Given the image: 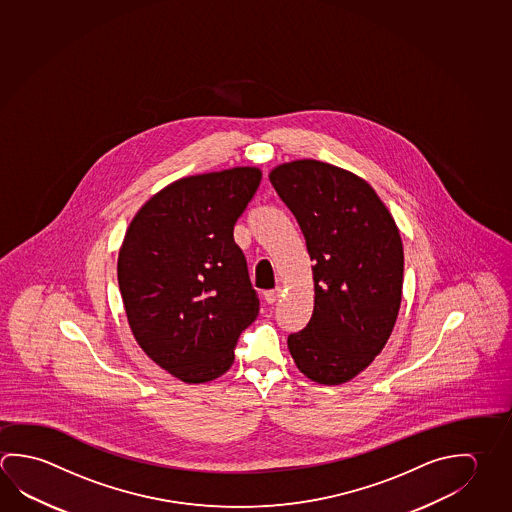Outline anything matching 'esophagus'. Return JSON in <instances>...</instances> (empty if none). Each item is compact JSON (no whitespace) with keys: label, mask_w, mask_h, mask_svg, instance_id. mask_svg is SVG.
<instances>
[{"label":"esophagus","mask_w":512,"mask_h":512,"mask_svg":"<svg viewBox=\"0 0 512 512\" xmlns=\"http://www.w3.org/2000/svg\"><path fill=\"white\" fill-rule=\"evenodd\" d=\"M278 296H280V287L266 291V293H264V300H266L268 304H275L278 300Z\"/></svg>","instance_id":"obj_1"}]
</instances>
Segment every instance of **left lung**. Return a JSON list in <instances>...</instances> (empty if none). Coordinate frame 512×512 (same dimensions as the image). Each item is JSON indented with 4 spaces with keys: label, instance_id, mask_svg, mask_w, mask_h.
Segmentation results:
<instances>
[{
    "label": "left lung",
    "instance_id": "obj_1",
    "mask_svg": "<svg viewBox=\"0 0 512 512\" xmlns=\"http://www.w3.org/2000/svg\"><path fill=\"white\" fill-rule=\"evenodd\" d=\"M314 262L313 316L287 336L296 367L341 385L374 361L392 334L403 293L401 235L367 181L329 163L298 160L269 174Z\"/></svg>",
    "mask_w": 512,
    "mask_h": 512
}]
</instances>
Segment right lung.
<instances>
[{
  "label": "right lung",
  "instance_id": "1",
  "mask_svg": "<svg viewBox=\"0 0 512 512\" xmlns=\"http://www.w3.org/2000/svg\"><path fill=\"white\" fill-rule=\"evenodd\" d=\"M255 167L174 181L133 217L118 253V286L138 345L185 383L234 363L259 314L234 226L259 189Z\"/></svg>",
  "mask_w": 512,
  "mask_h": 512
}]
</instances>
